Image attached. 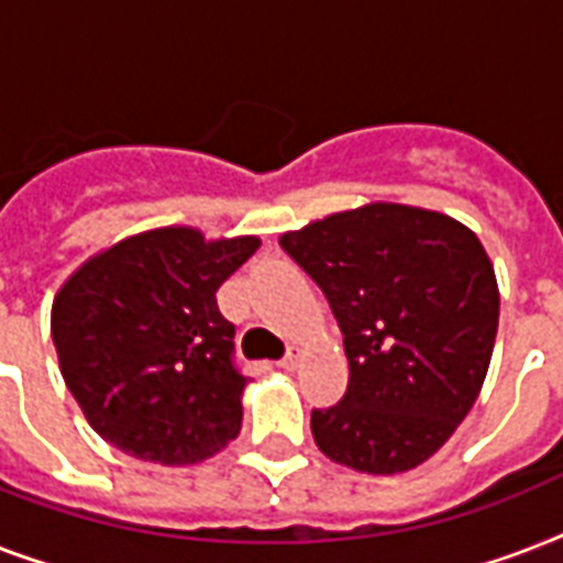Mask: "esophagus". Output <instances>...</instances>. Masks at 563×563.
Here are the masks:
<instances>
[{"instance_id":"34e87169","label":"esophagus","mask_w":563,"mask_h":563,"mask_svg":"<svg viewBox=\"0 0 563 563\" xmlns=\"http://www.w3.org/2000/svg\"><path fill=\"white\" fill-rule=\"evenodd\" d=\"M300 360H303V351H300L298 344H291L289 351H286V356H283V360H280V368L295 371L300 365Z\"/></svg>"}]
</instances>
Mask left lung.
Returning a JSON list of instances; mask_svg holds the SVG:
<instances>
[{
    "label": "left lung",
    "mask_w": 563,
    "mask_h": 563,
    "mask_svg": "<svg viewBox=\"0 0 563 563\" xmlns=\"http://www.w3.org/2000/svg\"><path fill=\"white\" fill-rule=\"evenodd\" d=\"M280 245L330 300L351 365L342 400L312 409L318 450L374 476L427 462L479 397L497 339V277L476 233L379 201Z\"/></svg>",
    "instance_id": "left-lung-1"
}]
</instances>
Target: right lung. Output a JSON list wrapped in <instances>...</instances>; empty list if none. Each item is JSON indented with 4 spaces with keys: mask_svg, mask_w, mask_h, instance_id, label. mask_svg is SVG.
Returning <instances> with one entry per match:
<instances>
[{
    "mask_svg": "<svg viewBox=\"0 0 563 563\" xmlns=\"http://www.w3.org/2000/svg\"><path fill=\"white\" fill-rule=\"evenodd\" d=\"M256 247V236L148 230L64 283L52 342L66 388L108 444L143 462L192 464L239 435L247 376L216 291Z\"/></svg>",
    "mask_w": 563,
    "mask_h": 563,
    "instance_id": "add662e5",
    "label": "right lung"
}]
</instances>
